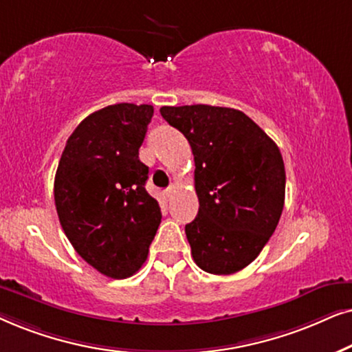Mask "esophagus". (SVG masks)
Returning <instances> with one entry per match:
<instances>
[{"label": "esophagus", "instance_id": "obj_1", "mask_svg": "<svg viewBox=\"0 0 352 352\" xmlns=\"http://www.w3.org/2000/svg\"><path fill=\"white\" fill-rule=\"evenodd\" d=\"M175 191H177V190H175V186H170V188H167V190H166V196H167L168 199H170L172 196L175 195Z\"/></svg>", "mask_w": 352, "mask_h": 352}]
</instances>
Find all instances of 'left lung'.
I'll return each mask as SVG.
<instances>
[{"instance_id":"8db88e82","label":"left lung","mask_w":352,"mask_h":352,"mask_svg":"<svg viewBox=\"0 0 352 352\" xmlns=\"http://www.w3.org/2000/svg\"><path fill=\"white\" fill-rule=\"evenodd\" d=\"M195 156L199 210L185 225L196 265L230 275L259 256L285 204V164L274 140L245 112L208 104L164 106Z\"/></svg>"}]
</instances>
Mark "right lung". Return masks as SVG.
Here are the masks:
<instances>
[{
	"instance_id": "1",
	"label": "right lung",
	"mask_w": 352,
	"mask_h": 352,
	"mask_svg": "<svg viewBox=\"0 0 352 352\" xmlns=\"http://www.w3.org/2000/svg\"><path fill=\"white\" fill-rule=\"evenodd\" d=\"M153 106L120 102L85 117L70 135L54 177V203L70 245L111 278L144 264L162 214L144 190L140 161Z\"/></svg>"
}]
</instances>
